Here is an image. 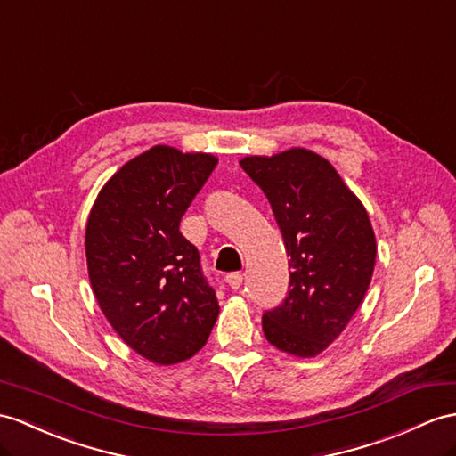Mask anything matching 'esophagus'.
Listing matches in <instances>:
<instances>
[{"label": "esophagus", "instance_id": "1", "mask_svg": "<svg viewBox=\"0 0 456 456\" xmlns=\"http://www.w3.org/2000/svg\"><path fill=\"white\" fill-rule=\"evenodd\" d=\"M243 282V276L240 273H230L226 274V284L232 288V290H238Z\"/></svg>", "mask_w": 456, "mask_h": 456}]
</instances>
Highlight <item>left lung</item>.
I'll use <instances>...</instances> for the list:
<instances>
[{
    "instance_id": "obj_1",
    "label": "left lung",
    "mask_w": 456,
    "mask_h": 456,
    "mask_svg": "<svg viewBox=\"0 0 456 456\" xmlns=\"http://www.w3.org/2000/svg\"><path fill=\"white\" fill-rule=\"evenodd\" d=\"M240 164L269 199L290 257L284 302L263 314L265 337L294 356H317L348 325L370 288L377 255L370 216L329 160L312 151Z\"/></svg>"
}]
</instances>
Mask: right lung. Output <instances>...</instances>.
Here are the masks:
<instances>
[{"instance_id":"1","label":"right lung","mask_w":456,"mask_h":456,"mask_svg":"<svg viewBox=\"0 0 456 456\" xmlns=\"http://www.w3.org/2000/svg\"><path fill=\"white\" fill-rule=\"evenodd\" d=\"M216 162L159 144L121 166L88 215L86 265L98 305L127 346L154 363L191 358L216 323L215 288L180 232Z\"/></svg>"}]
</instances>
